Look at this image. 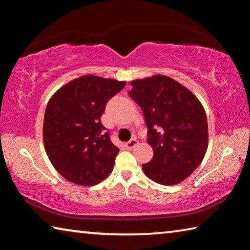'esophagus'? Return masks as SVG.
<instances>
[{"label": "esophagus", "mask_w": 250, "mask_h": 250, "mask_svg": "<svg viewBox=\"0 0 250 250\" xmlns=\"http://www.w3.org/2000/svg\"><path fill=\"white\" fill-rule=\"evenodd\" d=\"M135 146H138V140H137V139H131L130 141H128V142L125 143V147L128 150L133 149Z\"/></svg>", "instance_id": "obj_1"}]
</instances>
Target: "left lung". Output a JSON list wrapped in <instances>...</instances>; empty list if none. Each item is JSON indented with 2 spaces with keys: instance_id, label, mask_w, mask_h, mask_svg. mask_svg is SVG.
<instances>
[{
  "instance_id": "1",
  "label": "left lung",
  "mask_w": 250,
  "mask_h": 250,
  "mask_svg": "<svg viewBox=\"0 0 250 250\" xmlns=\"http://www.w3.org/2000/svg\"><path fill=\"white\" fill-rule=\"evenodd\" d=\"M129 96L140 105L153 158L142 170L162 185L179 184L200 167L208 146L205 110L195 96L167 76L131 82Z\"/></svg>"
}]
</instances>
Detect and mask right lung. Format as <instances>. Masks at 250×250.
I'll list each match as a JSON object with an SVG mask.
<instances>
[{"label": "right lung", "instance_id": "right-lung-1", "mask_svg": "<svg viewBox=\"0 0 250 250\" xmlns=\"http://www.w3.org/2000/svg\"><path fill=\"white\" fill-rule=\"evenodd\" d=\"M125 86V82L86 75L66 83L49 99L44 146L53 167L67 181L92 186L111 173L119 149L100 118L108 101Z\"/></svg>", "mask_w": 250, "mask_h": 250}]
</instances>
